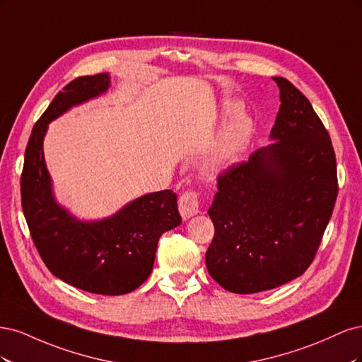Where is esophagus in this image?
Returning <instances> with one entry per match:
<instances>
[{"instance_id": "obj_1", "label": "esophagus", "mask_w": 362, "mask_h": 362, "mask_svg": "<svg viewBox=\"0 0 362 362\" xmlns=\"http://www.w3.org/2000/svg\"><path fill=\"white\" fill-rule=\"evenodd\" d=\"M178 208H180V213L184 218H189L194 214H198L199 213V193L193 192V190L184 192L178 199Z\"/></svg>"}]
</instances>
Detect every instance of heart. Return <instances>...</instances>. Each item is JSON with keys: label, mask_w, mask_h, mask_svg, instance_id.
Wrapping results in <instances>:
<instances>
[{"label": "heart", "mask_w": 362, "mask_h": 362, "mask_svg": "<svg viewBox=\"0 0 362 362\" xmlns=\"http://www.w3.org/2000/svg\"><path fill=\"white\" fill-rule=\"evenodd\" d=\"M249 131L250 122L246 116L238 115L229 120L213 151V166H223L228 161H231L237 156V152L242 149L249 136Z\"/></svg>", "instance_id": "1"}]
</instances>
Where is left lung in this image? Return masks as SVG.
I'll return each mask as SVG.
<instances>
[{
	"instance_id": "left-lung-1",
	"label": "left lung",
	"mask_w": 362,
	"mask_h": 362,
	"mask_svg": "<svg viewBox=\"0 0 362 362\" xmlns=\"http://www.w3.org/2000/svg\"><path fill=\"white\" fill-rule=\"evenodd\" d=\"M273 80L281 89L275 141L218 175L208 210V273L240 294L276 288L311 266L338 194L329 133L298 87Z\"/></svg>"
}]
</instances>
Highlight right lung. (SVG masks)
I'll return each mask as SVG.
<instances>
[{"instance_id":"obj_1","label":"right lung","mask_w":362,"mask_h":362,"mask_svg":"<svg viewBox=\"0 0 362 362\" xmlns=\"http://www.w3.org/2000/svg\"><path fill=\"white\" fill-rule=\"evenodd\" d=\"M108 84L107 74L78 76L43 112L25 148L21 202L33 243L54 276L84 291L119 296L148 279L161 234L181 223L177 194L149 193L105 221L78 222L54 202L42 149L52 119L105 92Z\"/></svg>"}]
</instances>
